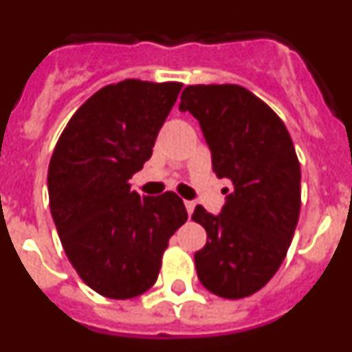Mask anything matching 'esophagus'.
Listing matches in <instances>:
<instances>
[{"instance_id": "esophagus-1", "label": "esophagus", "mask_w": 352, "mask_h": 352, "mask_svg": "<svg viewBox=\"0 0 352 352\" xmlns=\"http://www.w3.org/2000/svg\"><path fill=\"white\" fill-rule=\"evenodd\" d=\"M194 201H185V208H186V213L192 214V211H194Z\"/></svg>"}]
</instances>
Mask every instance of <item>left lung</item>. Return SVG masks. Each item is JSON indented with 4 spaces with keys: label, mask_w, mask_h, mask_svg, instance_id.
Here are the masks:
<instances>
[{
    "label": "left lung",
    "mask_w": 352,
    "mask_h": 352,
    "mask_svg": "<svg viewBox=\"0 0 352 352\" xmlns=\"http://www.w3.org/2000/svg\"><path fill=\"white\" fill-rule=\"evenodd\" d=\"M179 111L199 121L211 166L234 190L219 214L195 206L206 229L195 252L201 284L217 296H250L280 268L300 217V162L282 120L236 84L186 86Z\"/></svg>",
    "instance_id": "1"
}]
</instances>
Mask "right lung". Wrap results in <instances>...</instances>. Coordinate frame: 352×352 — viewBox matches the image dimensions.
Returning a JSON list of instances; mask_svg holds the SVG:
<instances>
[{
    "label": "right lung",
    "mask_w": 352,
    "mask_h": 352,
    "mask_svg": "<svg viewBox=\"0 0 352 352\" xmlns=\"http://www.w3.org/2000/svg\"><path fill=\"white\" fill-rule=\"evenodd\" d=\"M182 89L125 79L89 96L65 126L49 164V206L68 261L86 285L130 300L157 282L162 254L186 220L174 192L130 190Z\"/></svg>",
    "instance_id": "obj_1"
}]
</instances>
